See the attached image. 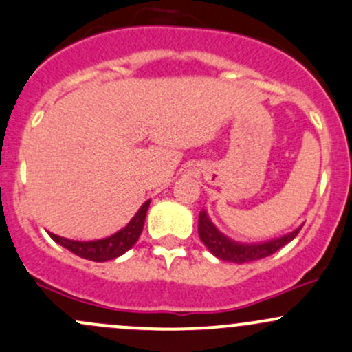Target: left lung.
<instances>
[{"instance_id": "1", "label": "left lung", "mask_w": 352, "mask_h": 352, "mask_svg": "<svg viewBox=\"0 0 352 352\" xmlns=\"http://www.w3.org/2000/svg\"><path fill=\"white\" fill-rule=\"evenodd\" d=\"M302 229L297 228L295 231L288 232V234L280 236V238L270 239L265 243H238L229 239L228 236L223 234L219 229L214 226L210 217L207 216L206 210H201L199 214V238L204 243V246L216 258L224 261H231V263H248V261L261 260V258L270 256L275 251H278L280 248H283L285 244L290 243L295 236L298 234V231Z\"/></svg>"}]
</instances>
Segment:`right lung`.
<instances>
[{"label": "right lung", "instance_id": "obj_1", "mask_svg": "<svg viewBox=\"0 0 352 352\" xmlns=\"http://www.w3.org/2000/svg\"><path fill=\"white\" fill-rule=\"evenodd\" d=\"M148 207H150V201H146L145 204L140 207L138 212L133 216V219L129 221L123 229L114 232L109 238L96 239V241H74V239L60 238V236L54 234V232H50V238L54 239L55 243L60 244V246L67 248L69 251H72L77 256L84 258V260H114V258L121 256V254L126 253L128 250H131V248L135 246V243L138 241L140 234H142L143 231V224H145Z\"/></svg>", "mask_w": 352, "mask_h": 352}]
</instances>
